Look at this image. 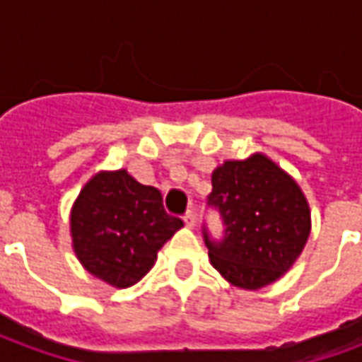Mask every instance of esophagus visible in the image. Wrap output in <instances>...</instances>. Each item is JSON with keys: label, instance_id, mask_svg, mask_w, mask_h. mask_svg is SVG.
I'll list each match as a JSON object with an SVG mask.
<instances>
[{"label": "esophagus", "instance_id": "1", "mask_svg": "<svg viewBox=\"0 0 362 362\" xmlns=\"http://www.w3.org/2000/svg\"><path fill=\"white\" fill-rule=\"evenodd\" d=\"M182 219L186 223V227H196V213L188 209V211L182 215Z\"/></svg>", "mask_w": 362, "mask_h": 362}]
</instances>
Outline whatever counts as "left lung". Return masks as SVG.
Segmentation results:
<instances>
[{
	"instance_id": "1",
	"label": "left lung",
	"mask_w": 362,
	"mask_h": 362,
	"mask_svg": "<svg viewBox=\"0 0 362 362\" xmlns=\"http://www.w3.org/2000/svg\"><path fill=\"white\" fill-rule=\"evenodd\" d=\"M207 207L219 213L223 235H202L213 267L240 288L279 279L310 235V211L296 182L264 155L227 160L211 176Z\"/></svg>"
}]
</instances>
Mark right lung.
Wrapping results in <instances>:
<instances>
[{"mask_svg": "<svg viewBox=\"0 0 362 362\" xmlns=\"http://www.w3.org/2000/svg\"><path fill=\"white\" fill-rule=\"evenodd\" d=\"M182 227L163 196L126 170L100 173L81 189L71 211L77 258L114 287H129L149 272L163 244Z\"/></svg>", "mask_w": 362, "mask_h": 362, "instance_id": "1", "label": "right lung"}]
</instances>
